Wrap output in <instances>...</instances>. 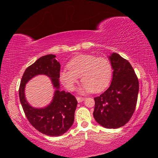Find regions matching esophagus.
<instances>
[{
  "instance_id": "obj_1",
  "label": "esophagus",
  "mask_w": 158,
  "mask_h": 158,
  "mask_svg": "<svg viewBox=\"0 0 158 158\" xmlns=\"http://www.w3.org/2000/svg\"><path fill=\"white\" fill-rule=\"evenodd\" d=\"M85 100V98H81V97H77V100L78 102H83Z\"/></svg>"
}]
</instances>
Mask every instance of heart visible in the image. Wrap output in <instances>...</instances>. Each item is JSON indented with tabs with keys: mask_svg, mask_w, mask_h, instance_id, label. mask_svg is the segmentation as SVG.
Masks as SVG:
<instances>
[{
	"mask_svg": "<svg viewBox=\"0 0 158 158\" xmlns=\"http://www.w3.org/2000/svg\"><path fill=\"white\" fill-rule=\"evenodd\" d=\"M68 69H63L60 79L69 90H73L81 77L83 84L79 92L100 93L108 86L112 77V65L105 57L81 54L68 63Z\"/></svg>",
	"mask_w": 158,
	"mask_h": 158,
	"instance_id": "1",
	"label": "heart"
}]
</instances>
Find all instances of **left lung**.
I'll list each match as a JSON object with an SVG mask.
<instances>
[{"mask_svg": "<svg viewBox=\"0 0 158 158\" xmlns=\"http://www.w3.org/2000/svg\"><path fill=\"white\" fill-rule=\"evenodd\" d=\"M113 69L110 86L94 98L93 116L102 126L116 129L132 116L137 105L139 81L132 65L116 53L109 56Z\"/></svg>", "mask_w": 158, "mask_h": 158, "instance_id": "obj_1", "label": "left lung"}]
</instances>
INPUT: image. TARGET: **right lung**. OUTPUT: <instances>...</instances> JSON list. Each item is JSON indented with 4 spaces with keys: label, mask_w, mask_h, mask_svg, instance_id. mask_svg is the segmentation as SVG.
Segmentation results:
<instances>
[{
    "label": "right lung",
    "mask_w": 158,
    "mask_h": 158,
    "mask_svg": "<svg viewBox=\"0 0 158 158\" xmlns=\"http://www.w3.org/2000/svg\"><path fill=\"white\" fill-rule=\"evenodd\" d=\"M55 58L53 54L44 56L26 68L19 90L21 104L28 121L39 132L52 137L62 135L71 127L77 106L74 96L60 90V65ZM37 75L49 77L55 89L52 102L43 108L32 107L25 96L26 84Z\"/></svg>",
    "instance_id": "obj_1"
}]
</instances>
